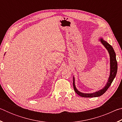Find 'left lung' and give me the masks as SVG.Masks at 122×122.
Returning a JSON list of instances; mask_svg holds the SVG:
<instances>
[{"mask_svg":"<svg viewBox=\"0 0 122 122\" xmlns=\"http://www.w3.org/2000/svg\"><path fill=\"white\" fill-rule=\"evenodd\" d=\"M101 42L102 44L104 45V46L106 47V49L108 50V52L110 54V76H109L108 81L106 84V86L104 88L92 94H84L82 92H80L78 91L77 89L76 88V86L75 85V80H74V77H73V86L74 89L76 92V93L78 94V95L83 97H98L101 95H102L103 94L106 92V91L108 90V89L109 88V86H111V83L114 80L115 77L116 75L117 71V62L116 60V53L115 52L114 50L112 47L111 46L110 44H109L107 41H104L102 38H101L100 39Z\"/></svg>","mask_w":122,"mask_h":122,"instance_id":"obj_1","label":"left lung"}]
</instances>
